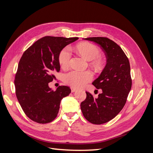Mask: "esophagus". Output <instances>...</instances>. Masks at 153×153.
<instances>
[{"label":"esophagus","instance_id":"34e87169","mask_svg":"<svg viewBox=\"0 0 153 153\" xmlns=\"http://www.w3.org/2000/svg\"><path fill=\"white\" fill-rule=\"evenodd\" d=\"M71 92H74L75 91H76V88H75V87H71Z\"/></svg>","mask_w":153,"mask_h":153}]
</instances>
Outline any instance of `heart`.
Returning <instances> with one entry per match:
<instances>
[{
	"mask_svg": "<svg viewBox=\"0 0 153 153\" xmlns=\"http://www.w3.org/2000/svg\"><path fill=\"white\" fill-rule=\"evenodd\" d=\"M79 54L88 61H91L92 65L97 69L102 67L103 61L100 55L101 50L96 45L90 43H82L76 46ZM71 50L69 47H64L59 54V62L61 66L67 68L71 62ZM64 82L66 84L75 87L85 85L92 79V74L90 71H71L64 75Z\"/></svg>",
	"mask_w": 153,
	"mask_h": 153,
	"instance_id": "b5f03b06",
	"label": "heart"
}]
</instances>
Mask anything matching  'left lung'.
I'll return each instance as SVG.
<instances>
[{
	"instance_id": "obj_1",
	"label": "left lung",
	"mask_w": 153,
	"mask_h": 153,
	"mask_svg": "<svg viewBox=\"0 0 153 153\" xmlns=\"http://www.w3.org/2000/svg\"><path fill=\"white\" fill-rule=\"evenodd\" d=\"M84 39L100 45L106 57V64L103 71L92 83L102 92L94 98L86 91V98L80 104L82 114L88 121L101 124L114 119L126 104L132 85L130 65L122 48L112 40L105 37Z\"/></svg>"
}]
</instances>
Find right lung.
<instances>
[{"mask_svg": "<svg viewBox=\"0 0 153 153\" xmlns=\"http://www.w3.org/2000/svg\"><path fill=\"white\" fill-rule=\"evenodd\" d=\"M78 39L45 36L23 53L15 75V92L22 110L32 121L39 124L53 121L61 100L70 94L68 86H59L53 91L48 84L60 71V52Z\"/></svg>", "mask_w": 153, "mask_h": 153, "instance_id": "obj_1", "label": "right lung"}]
</instances>
